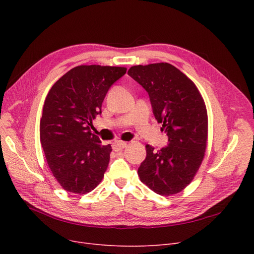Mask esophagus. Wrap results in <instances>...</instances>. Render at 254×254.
Listing matches in <instances>:
<instances>
[{"label":"esophagus","instance_id":"1","mask_svg":"<svg viewBox=\"0 0 254 254\" xmlns=\"http://www.w3.org/2000/svg\"><path fill=\"white\" fill-rule=\"evenodd\" d=\"M127 143L126 142H122V141H118V142H115L113 144V149L115 151H119V150H123L124 148L127 147Z\"/></svg>","mask_w":254,"mask_h":254}]
</instances>
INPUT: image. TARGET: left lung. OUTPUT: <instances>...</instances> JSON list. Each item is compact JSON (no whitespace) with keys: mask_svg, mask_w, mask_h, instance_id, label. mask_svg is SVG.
<instances>
[{"mask_svg":"<svg viewBox=\"0 0 254 254\" xmlns=\"http://www.w3.org/2000/svg\"><path fill=\"white\" fill-rule=\"evenodd\" d=\"M127 74L148 92L154 117L169 138L158 151L146 145L140 180L157 194L178 193L192 181L205 155V102L191 80L171 64L134 65Z\"/></svg>","mask_w":254,"mask_h":254,"instance_id":"obj_1","label":"left lung"}]
</instances>
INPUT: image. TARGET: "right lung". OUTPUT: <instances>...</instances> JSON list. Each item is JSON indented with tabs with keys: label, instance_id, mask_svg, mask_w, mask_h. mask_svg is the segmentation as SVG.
Listing matches in <instances>:
<instances>
[{
	"label": "right lung",
	"instance_id": "add662e5",
	"mask_svg": "<svg viewBox=\"0 0 254 254\" xmlns=\"http://www.w3.org/2000/svg\"><path fill=\"white\" fill-rule=\"evenodd\" d=\"M124 66L78 65L53 84L40 120V141L50 171L66 191L85 194L104 177L112 151L90 132L111 85Z\"/></svg>",
	"mask_w": 254,
	"mask_h": 254
}]
</instances>
